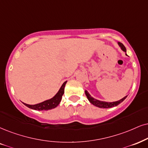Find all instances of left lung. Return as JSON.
Instances as JSON below:
<instances>
[{"instance_id": "obj_1", "label": "left lung", "mask_w": 148, "mask_h": 148, "mask_svg": "<svg viewBox=\"0 0 148 148\" xmlns=\"http://www.w3.org/2000/svg\"><path fill=\"white\" fill-rule=\"evenodd\" d=\"M117 44H118L119 46L120 47L121 50H122L123 51L125 52L126 55L128 56V55H127V54L126 53V48H125V46H124V45H123L120 42H118ZM85 94H86V96H87V99L89 100V101L91 102V104H93L94 106H97V107L102 108H112V107H114V106H117L118 104H120L121 102H122L123 101H124L127 97V96H125L123 98H121V100L115 101V102H105V101H101V100H97V99L93 98V97H91V95L89 94V93H88V91L87 90H85Z\"/></svg>"}]
</instances>
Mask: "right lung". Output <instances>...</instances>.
Masks as SVG:
<instances>
[{"label":"right lung","mask_w":148,"mask_h":148,"mask_svg":"<svg viewBox=\"0 0 148 148\" xmlns=\"http://www.w3.org/2000/svg\"><path fill=\"white\" fill-rule=\"evenodd\" d=\"M66 83L67 81L64 82L63 85H61L59 90L58 91V92L55 94V96L52 97V98L49 99V100H45L44 102L36 104H28L24 103V102H22V103L25 106H27V107L33 110H37V111H48V110L55 108L60 103L62 96L64 93V88Z\"/></svg>","instance_id":"add662e5"}]
</instances>
